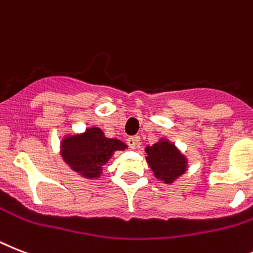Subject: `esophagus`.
<instances>
[{"mask_svg": "<svg viewBox=\"0 0 253 253\" xmlns=\"http://www.w3.org/2000/svg\"><path fill=\"white\" fill-rule=\"evenodd\" d=\"M140 144V136H130L127 139V145L130 146L131 149H135Z\"/></svg>", "mask_w": 253, "mask_h": 253, "instance_id": "obj_1", "label": "esophagus"}]
</instances>
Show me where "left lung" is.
I'll return each instance as SVG.
<instances>
[{"label":"left lung","instance_id":"left-lung-1","mask_svg":"<svg viewBox=\"0 0 253 253\" xmlns=\"http://www.w3.org/2000/svg\"><path fill=\"white\" fill-rule=\"evenodd\" d=\"M146 162L154 176L165 184H172L185 173L188 161L184 154L167 139H161L152 146H146Z\"/></svg>","mask_w":253,"mask_h":253}]
</instances>
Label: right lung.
<instances>
[{
  "label": "right lung",
  "mask_w": 253,
  "mask_h": 253,
  "mask_svg": "<svg viewBox=\"0 0 253 253\" xmlns=\"http://www.w3.org/2000/svg\"><path fill=\"white\" fill-rule=\"evenodd\" d=\"M126 148L121 140L105 137L99 127H88L84 132L65 136L60 144V153L74 172L86 179H97L114 152Z\"/></svg>",
  "instance_id": "1"
}]
</instances>
